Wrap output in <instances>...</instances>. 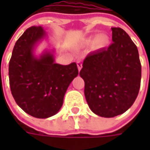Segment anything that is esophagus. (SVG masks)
Segmentation results:
<instances>
[{"instance_id":"esophagus-1","label":"esophagus","mask_w":150,"mask_h":150,"mask_svg":"<svg viewBox=\"0 0 150 150\" xmlns=\"http://www.w3.org/2000/svg\"><path fill=\"white\" fill-rule=\"evenodd\" d=\"M77 66H78V71H80V70L82 69V67H83V64H82L81 61H79V60L77 61Z\"/></svg>"}]
</instances>
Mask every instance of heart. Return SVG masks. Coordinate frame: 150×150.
Masks as SVG:
<instances>
[{
	"mask_svg": "<svg viewBox=\"0 0 150 150\" xmlns=\"http://www.w3.org/2000/svg\"><path fill=\"white\" fill-rule=\"evenodd\" d=\"M109 38L105 34H100L98 36H92L86 39V43L93 44V47L95 49H103L109 45Z\"/></svg>",
	"mask_w": 150,
	"mask_h": 150,
	"instance_id": "1",
	"label": "heart"
}]
</instances>
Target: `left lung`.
I'll use <instances>...</instances> for the list:
<instances>
[{
  "mask_svg": "<svg viewBox=\"0 0 150 150\" xmlns=\"http://www.w3.org/2000/svg\"><path fill=\"white\" fill-rule=\"evenodd\" d=\"M111 29L113 42L88 55L79 72L90 109L104 118L126 112L134 103L141 82L136 45L122 28Z\"/></svg>",
  "mask_w": 150,
  "mask_h": 150,
  "instance_id": "8db88e82",
  "label": "left lung"
}]
</instances>
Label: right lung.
<instances>
[{
	"mask_svg": "<svg viewBox=\"0 0 150 150\" xmlns=\"http://www.w3.org/2000/svg\"><path fill=\"white\" fill-rule=\"evenodd\" d=\"M46 37L42 26L26 29L15 44L9 62L10 87L16 103L38 118H49L60 110L68 86L78 75L75 62L55 63L54 51L35 56L36 46Z\"/></svg>",
	"mask_w": 150,
	"mask_h": 150,
	"instance_id": "obj_1",
	"label": "right lung"
}]
</instances>
